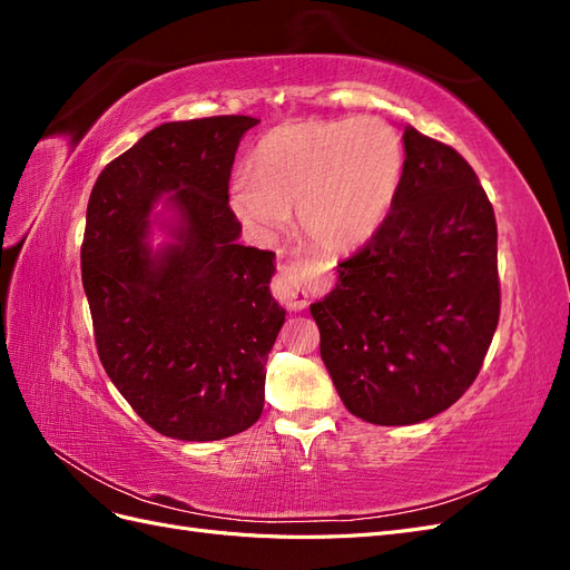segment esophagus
Here are the masks:
<instances>
[{"instance_id": "34e87169", "label": "esophagus", "mask_w": 570, "mask_h": 570, "mask_svg": "<svg viewBox=\"0 0 570 570\" xmlns=\"http://www.w3.org/2000/svg\"><path fill=\"white\" fill-rule=\"evenodd\" d=\"M271 289H273V297L283 306L292 308V312H299V308H304L308 302V289L304 285L297 262H287L278 268Z\"/></svg>"}]
</instances>
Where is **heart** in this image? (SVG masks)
<instances>
[{
  "label": "heart",
  "mask_w": 570,
  "mask_h": 570,
  "mask_svg": "<svg viewBox=\"0 0 570 570\" xmlns=\"http://www.w3.org/2000/svg\"><path fill=\"white\" fill-rule=\"evenodd\" d=\"M404 166L402 137L381 118L287 124L262 137L254 170L235 176L233 206L262 233L297 209L299 230L316 247L347 254L383 228Z\"/></svg>",
  "instance_id": "1"
}]
</instances>
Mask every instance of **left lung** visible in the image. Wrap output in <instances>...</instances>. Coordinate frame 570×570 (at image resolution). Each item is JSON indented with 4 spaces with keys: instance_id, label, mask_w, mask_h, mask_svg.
<instances>
[{
    "instance_id": "8db88e82",
    "label": "left lung",
    "mask_w": 570,
    "mask_h": 570,
    "mask_svg": "<svg viewBox=\"0 0 570 570\" xmlns=\"http://www.w3.org/2000/svg\"><path fill=\"white\" fill-rule=\"evenodd\" d=\"M406 166L383 228L312 304L340 400L375 425L450 409L473 385L499 323L497 220L461 154L404 130Z\"/></svg>"
}]
</instances>
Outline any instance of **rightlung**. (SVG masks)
<instances>
[{"label":"right lung","mask_w":570,"mask_h":570,"mask_svg":"<svg viewBox=\"0 0 570 570\" xmlns=\"http://www.w3.org/2000/svg\"><path fill=\"white\" fill-rule=\"evenodd\" d=\"M252 116L174 120L101 170L80 247L101 366L149 428L209 442L264 411L266 358L285 323L268 281L273 252L237 245L228 202L235 151ZM175 193L179 245L151 257L146 216Z\"/></svg>","instance_id":"obj_1"}]
</instances>
